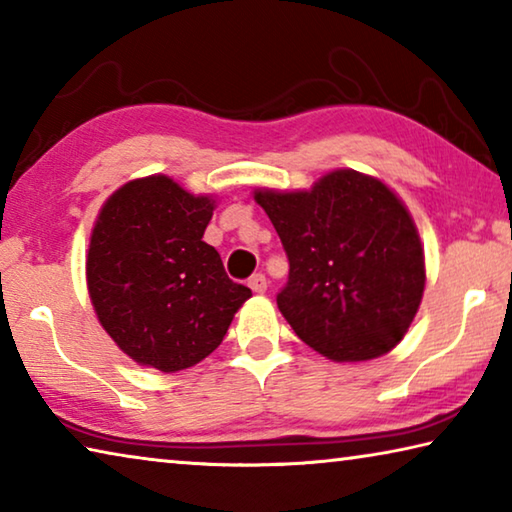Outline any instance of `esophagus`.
Segmentation results:
<instances>
[{
    "label": "esophagus",
    "instance_id": "obj_1",
    "mask_svg": "<svg viewBox=\"0 0 512 512\" xmlns=\"http://www.w3.org/2000/svg\"><path fill=\"white\" fill-rule=\"evenodd\" d=\"M248 287L253 289L255 293H266V289H268L266 275H264V273H255V275L248 280Z\"/></svg>",
    "mask_w": 512,
    "mask_h": 512
}]
</instances>
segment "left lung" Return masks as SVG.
I'll return each instance as SVG.
<instances>
[{"label": "left lung", "instance_id": "left-lung-1", "mask_svg": "<svg viewBox=\"0 0 512 512\" xmlns=\"http://www.w3.org/2000/svg\"><path fill=\"white\" fill-rule=\"evenodd\" d=\"M289 257L277 307L302 341L332 361L393 350L418 314L424 253L409 210L381 180L327 173L309 192L259 189Z\"/></svg>", "mask_w": 512, "mask_h": 512}]
</instances>
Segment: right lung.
I'll return each instance as SVG.
<instances>
[{
  "instance_id": "right-lung-1",
  "label": "right lung",
  "mask_w": 512,
  "mask_h": 512,
  "mask_svg": "<svg viewBox=\"0 0 512 512\" xmlns=\"http://www.w3.org/2000/svg\"><path fill=\"white\" fill-rule=\"evenodd\" d=\"M210 196L169 176L119 187L101 207L88 250V291L99 323L140 366L178 372L219 348L253 296L205 244Z\"/></svg>"
}]
</instances>
